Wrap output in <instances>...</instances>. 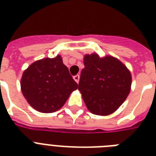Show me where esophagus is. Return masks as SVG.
Masks as SVG:
<instances>
[{"mask_svg":"<svg viewBox=\"0 0 156 156\" xmlns=\"http://www.w3.org/2000/svg\"><path fill=\"white\" fill-rule=\"evenodd\" d=\"M79 78H80V76L78 75V74L73 76V79H74V81H75L77 83H78V82H79Z\"/></svg>","mask_w":156,"mask_h":156,"instance_id":"obj_1","label":"esophagus"}]
</instances>
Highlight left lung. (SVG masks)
I'll return each instance as SVG.
<instances>
[{"mask_svg": "<svg viewBox=\"0 0 156 156\" xmlns=\"http://www.w3.org/2000/svg\"><path fill=\"white\" fill-rule=\"evenodd\" d=\"M78 90L89 111L107 116L123 104L129 94L131 73L118 59L100 57L96 53L86 55Z\"/></svg>", "mask_w": 156, "mask_h": 156, "instance_id": "8db88e82", "label": "left lung"}]
</instances>
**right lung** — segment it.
<instances>
[{
	"mask_svg": "<svg viewBox=\"0 0 156 156\" xmlns=\"http://www.w3.org/2000/svg\"><path fill=\"white\" fill-rule=\"evenodd\" d=\"M21 89L30 106L50 113L63 106L71 93L78 89V83L57 55L31 64L23 72Z\"/></svg>",
	"mask_w": 156,
	"mask_h": 156,
	"instance_id": "1",
	"label": "right lung"
}]
</instances>
